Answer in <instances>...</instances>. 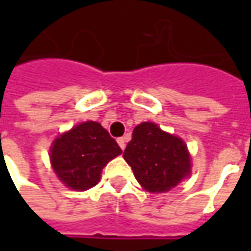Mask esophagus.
<instances>
[{"label": "esophagus", "mask_w": 251, "mask_h": 251, "mask_svg": "<svg viewBox=\"0 0 251 251\" xmlns=\"http://www.w3.org/2000/svg\"><path fill=\"white\" fill-rule=\"evenodd\" d=\"M117 142H118V145H120L121 149H122V151H124V149H125V147H126V141H125V138H122V137H121V138H118V140H117Z\"/></svg>", "instance_id": "obj_1"}]
</instances>
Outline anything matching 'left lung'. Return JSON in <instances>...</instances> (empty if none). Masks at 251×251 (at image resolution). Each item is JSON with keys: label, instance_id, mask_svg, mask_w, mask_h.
Segmentation results:
<instances>
[{"label": "left lung", "instance_id": "obj_1", "mask_svg": "<svg viewBox=\"0 0 251 251\" xmlns=\"http://www.w3.org/2000/svg\"><path fill=\"white\" fill-rule=\"evenodd\" d=\"M137 181L152 194L168 192L191 174L185 142L153 122L137 125L124 152Z\"/></svg>", "mask_w": 251, "mask_h": 251}]
</instances>
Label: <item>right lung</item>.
Segmentation results:
<instances>
[{
	"label": "right lung",
	"instance_id": "right-lung-1",
	"mask_svg": "<svg viewBox=\"0 0 251 251\" xmlns=\"http://www.w3.org/2000/svg\"><path fill=\"white\" fill-rule=\"evenodd\" d=\"M121 153L109 131L98 122L87 121L57 137L50 158L63 184L74 191H86L98 184L103 167Z\"/></svg>",
	"mask_w": 251,
	"mask_h": 251
}]
</instances>
